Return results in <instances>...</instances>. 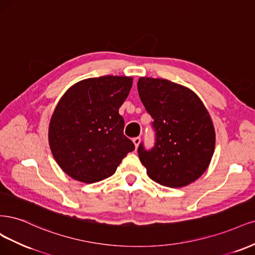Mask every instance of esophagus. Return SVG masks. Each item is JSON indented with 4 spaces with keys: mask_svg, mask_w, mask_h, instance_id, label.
Listing matches in <instances>:
<instances>
[{
    "mask_svg": "<svg viewBox=\"0 0 255 255\" xmlns=\"http://www.w3.org/2000/svg\"><path fill=\"white\" fill-rule=\"evenodd\" d=\"M132 142H133L134 146H135L136 148H137V146L139 145V143H141V137H139V136H136V137H134V138L132 139Z\"/></svg>",
    "mask_w": 255,
    "mask_h": 255,
    "instance_id": "1",
    "label": "esophagus"
}]
</instances>
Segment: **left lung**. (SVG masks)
I'll use <instances>...</instances> for the list:
<instances>
[{
  "label": "left lung",
  "instance_id": "obj_1",
  "mask_svg": "<svg viewBox=\"0 0 255 255\" xmlns=\"http://www.w3.org/2000/svg\"><path fill=\"white\" fill-rule=\"evenodd\" d=\"M137 91L155 131L152 149L143 144L137 148L147 175L169 187L196 181L215 149L214 126L203 103L191 89L162 78L141 77Z\"/></svg>",
  "mask_w": 255,
  "mask_h": 255
}]
</instances>
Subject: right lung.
<instances>
[{
    "mask_svg": "<svg viewBox=\"0 0 255 255\" xmlns=\"http://www.w3.org/2000/svg\"><path fill=\"white\" fill-rule=\"evenodd\" d=\"M132 78L102 76L73 85L60 98L48 127L53 157L65 174L94 183L112 176L123 158L134 150L124 135L119 109Z\"/></svg>",
    "mask_w": 255,
    "mask_h": 255,
    "instance_id": "1",
    "label": "right lung"
}]
</instances>
